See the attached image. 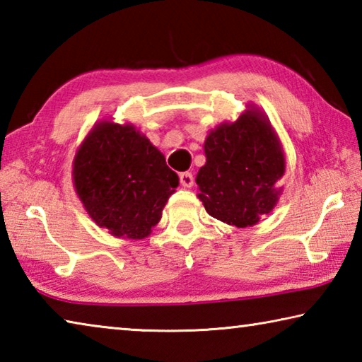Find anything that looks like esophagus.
I'll return each mask as SVG.
<instances>
[{"instance_id": "obj_1", "label": "esophagus", "mask_w": 362, "mask_h": 362, "mask_svg": "<svg viewBox=\"0 0 362 362\" xmlns=\"http://www.w3.org/2000/svg\"><path fill=\"white\" fill-rule=\"evenodd\" d=\"M179 179H180V183H182L183 188L193 187L194 179H193V174H192V173H182V174L179 175Z\"/></svg>"}]
</instances>
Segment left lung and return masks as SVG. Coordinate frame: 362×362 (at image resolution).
Here are the masks:
<instances>
[{
	"instance_id": "obj_1",
	"label": "left lung",
	"mask_w": 362,
	"mask_h": 362,
	"mask_svg": "<svg viewBox=\"0 0 362 362\" xmlns=\"http://www.w3.org/2000/svg\"><path fill=\"white\" fill-rule=\"evenodd\" d=\"M233 122H222L207 134L206 164L196 183L206 211L238 228L260 222L276 206L286 173V156L267 115L254 105Z\"/></svg>"
}]
</instances>
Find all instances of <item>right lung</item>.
I'll return each mask as SVG.
<instances>
[{
    "label": "right lung",
    "mask_w": 362,
    "mask_h": 362,
    "mask_svg": "<svg viewBox=\"0 0 362 362\" xmlns=\"http://www.w3.org/2000/svg\"><path fill=\"white\" fill-rule=\"evenodd\" d=\"M73 185L100 228L122 240H144L161 220L179 175L136 126L102 119L78 146Z\"/></svg>",
    "instance_id": "right-lung-1"
}]
</instances>
